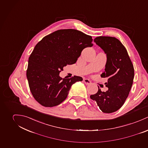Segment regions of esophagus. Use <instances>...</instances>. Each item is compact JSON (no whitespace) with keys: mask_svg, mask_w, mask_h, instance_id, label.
Segmentation results:
<instances>
[{"mask_svg":"<svg viewBox=\"0 0 148 148\" xmlns=\"http://www.w3.org/2000/svg\"><path fill=\"white\" fill-rule=\"evenodd\" d=\"M83 82H84V83L86 84H90L91 83V82L89 79H86V78H84V79H83Z\"/></svg>","mask_w":148,"mask_h":148,"instance_id":"1","label":"esophagus"}]
</instances>
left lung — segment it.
<instances>
[{
    "label": "left lung",
    "mask_w": 148,
    "mask_h": 148,
    "mask_svg": "<svg viewBox=\"0 0 148 148\" xmlns=\"http://www.w3.org/2000/svg\"><path fill=\"white\" fill-rule=\"evenodd\" d=\"M94 42L107 55L105 71L100 75L107 78L105 83L108 88L106 92L99 88L90 96L104 113H112L120 109L127 98L134 78V67L127 49L116 38L99 36Z\"/></svg>",
    "instance_id": "8db88e82"
}]
</instances>
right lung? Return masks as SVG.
I'll return each mask as SVG.
<instances>
[{"label":"right lung","mask_w":148,"mask_h":148,"mask_svg":"<svg viewBox=\"0 0 148 148\" xmlns=\"http://www.w3.org/2000/svg\"><path fill=\"white\" fill-rule=\"evenodd\" d=\"M91 36L73 29H60L44 37L35 46L28 60L27 77L31 92L41 105L51 107L66 99L72 84L82 77L62 78L60 73L75 64L82 50L91 47Z\"/></svg>","instance_id":"1"}]
</instances>
